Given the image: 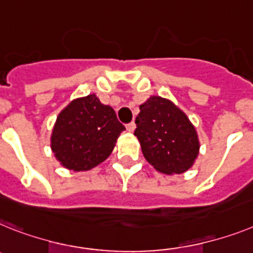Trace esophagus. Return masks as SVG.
Returning <instances> with one entry per match:
<instances>
[{"label": "esophagus", "instance_id": "34e87169", "mask_svg": "<svg viewBox=\"0 0 253 253\" xmlns=\"http://www.w3.org/2000/svg\"><path fill=\"white\" fill-rule=\"evenodd\" d=\"M126 130L130 131V133H133V131L135 130V123L134 122L129 123V124L126 125Z\"/></svg>", "mask_w": 253, "mask_h": 253}]
</instances>
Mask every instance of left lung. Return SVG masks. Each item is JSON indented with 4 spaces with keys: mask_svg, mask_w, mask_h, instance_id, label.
<instances>
[{
    "mask_svg": "<svg viewBox=\"0 0 253 253\" xmlns=\"http://www.w3.org/2000/svg\"><path fill=\"white\" fill-rule=\"evenodd\" d=\"M134 135L144 159L160 172L187 171L200 151V141L188 116L170 100L151 96L139 106Z\"/></svg>",
    "mask_w": 253,
    "mask_h": 253,
    "instance_id": "1",
    "label": "left lung"
}]
</instances>
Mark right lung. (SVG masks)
Wrapping results in <instances>:
<instances>
[{"label":"right lung","instance_id":"add662e5","mask_svg":"<svg viewBox=\"0 0 253 253\" xmlns=\"http://www.w3.org/2000/svg\"><path fill=\"white\" fill-rule=\"evenodd\" d=\"M125 126L111 106L96 94L71 101L59 114L51 135V148L64 168L90 170L111 155Z\"/></svg>","mask_w":253,"mask_h":253}]
</instances>
